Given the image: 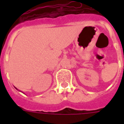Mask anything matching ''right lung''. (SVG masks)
Instances as JSON below:
<instances>
[{
    "label": "right lung",
    "instance_id": "obj_1",
    "mask_svg": "<svg viewBox=\"0 0 124 124\" xmlns=\"http://www.w3.org/2000/svg\"><path fill=\"white\" fill-rule=\"evenodd\" d=\"M15 88H16V87H15ZM16 89H17V88H16Z\"/></svg>",
    "mask_w": 124,
    "mask_h": 124
}]
</instances>
